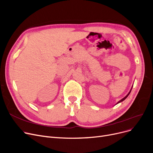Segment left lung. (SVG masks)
Listing matches in <instances>:
<instances>
[{
  "label": "left lung",
  "mask_w": 153,
  "mask_h": 153,
  "mask_svg": "<svg viewBox=\"0 0 153 153\" xmlns=\"http://www.w3.org/2000/svg\"><path fill=\"white\" fill-rule=\"evenodd\" d=\"M132 88H131V90H130V91H129V92H128V94H127V95H126V96H125V97H124V98H123V99H121V100H120V101H118V102H117V103H116V104H119V103H120V102H123V101H124V100H125V99H126V98H127V97H128V96H129V94H130V92H131V89H132Z\"/></svg>",
  "instance_id": "1"
}]
</instances>
